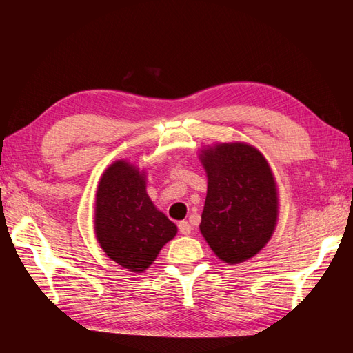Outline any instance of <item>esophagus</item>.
<instances>
[{
  "mask_svg": "<svg viewBox=\"0 0 353 353\" xmlns=\"http://www.w3.org/2000/svg\"><path fill=\"white\" fill-rule=\"evenodd\" d=\"M179 232H181L182 235H190L191 234V224L188 221H181L177 224Z\"/></svg>",
  "mask_w": 353,
  "mask_h": 353,
  "instance_id": "esophagus-1",
  "label": "esophagus"
}]
</instances>
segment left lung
<instances>
[{"label": "left lung", "mask_w": 353, "mask_h": 353, "mask_svg": "<svg viewBox=\"0 0 353 353\" xmlns=\"http://www.w3.org/2000/svg\"><path fill=\"white\" fill-rule=\"evenodd\" d=\"M208 194L200 230L214 253L228 264L254 256L277 220V191L265 157L241 142L205 150Z\"/></svg>", "instance_id": "left-lung-1"}]
</instances>
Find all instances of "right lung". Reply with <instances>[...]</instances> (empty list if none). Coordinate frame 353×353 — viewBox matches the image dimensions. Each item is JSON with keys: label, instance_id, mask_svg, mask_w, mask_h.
<instances>
[{"label": "right lung", "instance_id": "add662e5", "mask_svg": "<svg viewBox=\"0 0 353 353\" xmlns=\"http://www.w3.org/2000/svg\"><path fill=\"white\" fill-rule=\"evenodd\" d=\"M177 232L145 191V174L124 161L112 163L97 191L95 234L110 259L141 273Z\"/></svg>", "mask_w": 353, "mask_h": 353}]
</instances>
